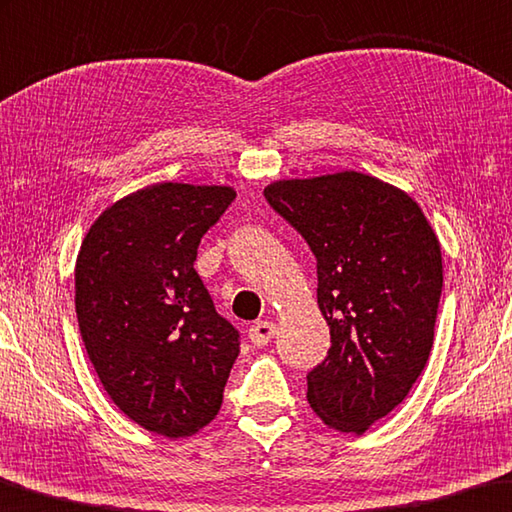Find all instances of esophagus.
I'll list each match as a JSON object with an SVG mask.
<instances>
[{
    "instance_id": "esophagus-1",
    "label": "esophagus",
    "mask_w": 512,
    "mask_h": 512,
    "mask_svg": "<svg viewBox=\"0 0 512 512\" xmlns=\"http://www.w3.org/2000/svg\"><path fill=\"white\" fill-rule=\"evenodd\" d=\"M274 333H276V324L270 320H258L249 326V340L251 345L256 347H265L267 342L274 338Z\"/></svg>"
}]
</instances>
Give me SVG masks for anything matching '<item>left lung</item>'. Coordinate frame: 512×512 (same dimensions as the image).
Here are the masks:
<instances>
[{"mask_svg":"<svg viewBox=\"0 0 512 512\" xmlns=\"http://www.w3.org/2000/svg\"><path fill=\"white\" fill-rule=\"evenodd\" d=\"M265 199L317 258L331 349L308 372V404L340 433H365L399 406L433 347L440 242L420 204L360 172L281 179Z\"/></svg>","mask_w":512,"mask_h":512,"instance_id":"left-lung-1","label":"left lung"}]
</instances>
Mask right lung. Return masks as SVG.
<instances>
[{
  "label": "right lung",
  "mask_w": 512,
  "mask_h": 512,
  "mask_svg": "<svg viewBox=\"0 0 512 512\" xmlns=\"http://www.w3.org/2000/svg\"><path fill=\"white\" fill-rule=\"evenodd\" d=\"M229 186L154 183L117 199L81 242L74 306L108 397L142 429L186 438L215 420L240 335L195 270Z\"/></svg>",
  "instance_id": "obj_1"
}]
</instances>
